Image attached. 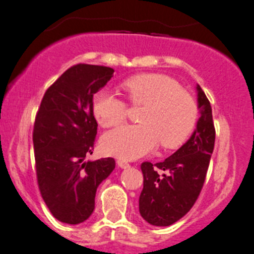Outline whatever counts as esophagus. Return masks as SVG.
I'll return each instance as SVG.
<instances>
[{
	"mask_svg": "<svg viewBox=\"0 0 254 254\" xmlns=\"http://www.w3.org/2000/svg\"><path fill=\"white\" fill-rule=\"evenodd\" d=\"M117 163H118V166H119L120 168H129L130 167L129 162H127L125 160H118Z\"/></svg>",
	"mask_w": 254,
	"mask_h": 254,
	"instance_id": "1",
	"label": "esophagus"
}]
</instances>
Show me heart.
<instances>
[{"instance_id":"1","label":"heart","mask_w":254,"mask_h":254,"mask_svg":"<svg viewBox=\"0 0 254 254\" xmlns=\"http://www.w3.org/2000/svg\"><path fill=\"white\" fill-rule=\"evenodd\" d=\"M123 89L135 106L142 104L141 123L123 125L102 137V148L122 160H136L147 155L158 142L165 148L181 146L190 135L198 119V106L189 92L170 76L142 73L123 82ZM93 114L104 127L124 120L127 104L109 92H99L93 99Z\"/></svg>"}]
</instances>
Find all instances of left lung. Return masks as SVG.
<instances>
[{"instance_id": "1", "label": "left lung", "mask_w": 254, "mask_h": 254, "mask_svg": "<svg viewBox=\"0 0 254 254\" xmlns=\"http://www.w3.org/2000/svg\"><path fill=\"white\" fill-rule=\"evenodd\" d=\"M200 118L189 140L162 162H143L140 215L153 226H170L184 216L200 194L214 151L215 127L209 99L196 84Z\"/></svg>"}]
</instances>
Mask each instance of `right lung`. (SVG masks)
I'll use <instances>...</instances> for the list:
<instances>
[{"label": "right lung", "mask_w": 254, "mask_h": 254, "mask_svg": "<svg viewBox=\"0 0 254 254\" xmlns=\"http://www.w3.org/2000/svg\"><path fill=\"white\" fill-rule=\"evenodd\" d=\"M112 67L78 64L45 92L35 118L33 143L40 193L59 221L77 225L94 210L99 184L114 158L86 161L97 135L93 96L113 77Z\"/></svg>", "instance_id": "right-lung-1"}]
</instances>
